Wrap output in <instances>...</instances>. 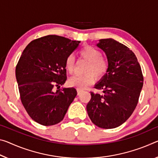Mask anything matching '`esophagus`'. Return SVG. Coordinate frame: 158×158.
<instances>
[{
  "instance_id": "esophagus-1",
  "label": "esophagus",
  "mask_w": 158,
  "mask_h": 158,
  "mask_svg": "<svg viewBox=\"0 0 158 158\" xmlns=\"http://www.w3.org/2000/svg\"><path fill=\"white\" fill-rule=\"evenodd\" d=\"M77 94H78V95H79L80 93L82 91V90L81 89H77Z\"/></svg>"
}]
</instances>
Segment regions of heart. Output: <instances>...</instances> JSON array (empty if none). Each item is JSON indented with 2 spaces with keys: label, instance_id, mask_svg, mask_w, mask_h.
<instances>
[{
  "label": "heart",
  "instance_id": "1",
  "mask_svg": "<svg viewBox=\"0 0 158 158\" xmlns=\"http://www.w3.org/2000/svg\"><path fill=\"white\" fill-rule=\"evenodd\" d=\"M80 56L89 60L86 68V74H77L69 79V84L71 86L78 89H86L94 82V76L101 78L108 69V61L106 57L102 56L101 52L91 46H86L79 51ZM75 58L70 55L65 60L66 69L70 73L74 71Z\"/></svg>",
  "mask_w": 158,
  "mask_h": 158
}]
</instances>
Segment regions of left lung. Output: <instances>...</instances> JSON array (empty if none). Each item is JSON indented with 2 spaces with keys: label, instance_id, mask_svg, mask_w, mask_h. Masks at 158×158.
I'll return each instance as SVG.
<instances>
[{
  "label": "left lung",
  "instance_id": "obj_1",
  "mask_svg": "<svg viewBox=\"0 0 158 158\" xmlns=\"http://www.w3.org/2000/svg\"><path fill=\"white\" fill-rule=\"evenodd\" d=\"M96 46L106 54L108 69L95 88L102 94L91 92L86 106L89 118L102 129L120 126L137 106L143 77L136 56L128 47L113 39H100Z\"/></svg>",
  "mask_w": 158,
  "mask_h": 158
}]
</instances>
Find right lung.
Listing matches in <instances>:
<instances>
[{
    "mask_svg": "<svg viewBox=\"0 0 158 158\" xmlns=\"http://www.w3.org/2000/svg\"><path fill=\"white\" fill-rule=\"evenodd\" d=\"M57 35L35 39L22 52L15 69L21 101L31 118L44 126L63 119L77 93L73 87L60 89L67 80L65 60L79 46Z\"/></svg>",
    "mask_w": 158,
    "mask_h": 158,
    "instance_id": "right-lung-1",
    "label": "right lung"
}]
</instances>
